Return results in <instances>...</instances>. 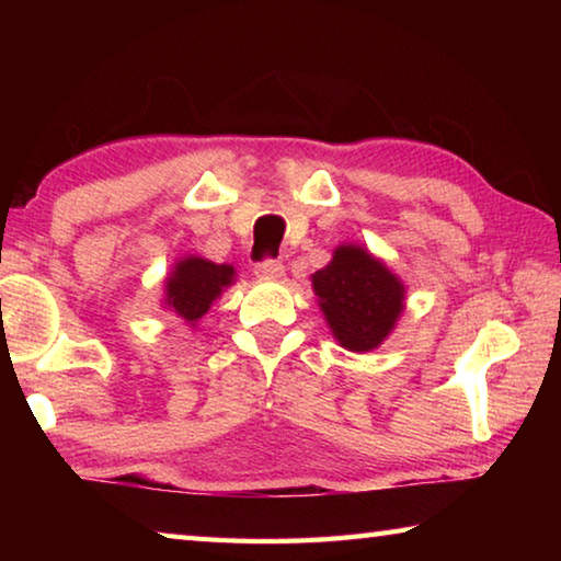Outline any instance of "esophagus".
<instances>
[{"mask_svg":"<svg viewBox=\"0 0 561 561\" xmlns=\"http://www.w3.org/2000/svg\"><path fill=\"white\" fill-rule=\"evenodd\" d=\"M284 272L287 270H284V264L279 260H264L257 264V267H254V274L264 279H279V277H284Z\"/></svg>","mask_w":561,"mask_h":561,"instance_id":"obj_1","label":"esophagus"}]
</instances>
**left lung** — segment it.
Segmentation results:
<instances>
[{"label":"left lung","instance_id":"obj_1","mask_svg":"<svg viewBox=\"0 0 561 561\" xmlns=\"http://www.w3.org/2000/svg\"><path fill=\"white\" fill-rule=\"evenodd\" d=\"M311 289L339 346L366 354L383 344L405 309V284L366 247L339 244Z\"/></svg>","mask_w":561,"mask_h":561}]
</instances>
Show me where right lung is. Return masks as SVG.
Here are the masks:
<instances>
[{"instance_id": "right-lung-1", "label": "right lung", "mask_w": 561, "mask_h": 561, "mask_svg": "<svg viewBox=\"0 0 561 561\" xmlns=\"http://www.w3.org/2000/svg\"><path fill=\"white\" fill-rule=\"evenodd\" d=\"M232 264H215L201 254L180 257L163 282V311L178 317L185 327L195 329L222 291L234 284Z\"/></svg>"}]
</instances>
